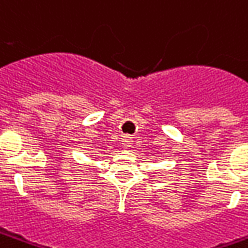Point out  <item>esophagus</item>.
<instances>
[{"instance_id": "1", "label": "esophagus", "mask_w": 248, "mask_h": 248, "mask_svg": "<svg viewBox=\"0 0 248 248\" xmlns=\"http://www.w3.org/2000/svg\"><path fill=\"white\" fill-rule=\"evenodd\" d=\"M131 143H133V140H131V137L124 136V140H122V146H124V149H129L130 146H131Z\"/></svg>"}]
</instances>
